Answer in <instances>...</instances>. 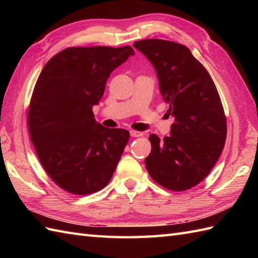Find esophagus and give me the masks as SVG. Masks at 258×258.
<instances>
[{
  "label": "esophagus",
  "instance_id": "esophagus-1",
  "mask_svg": "<svg viewBox=\"0 0 258 258\" xmlns=\"http://www.w3.org/2000/svg\"><path fill=\"white\" fill-rule=\"evenodd\" d=\"M130 134H131V136H132V138H140V136H142L141 132H138V131H133V130L131 131Z\"/></svg>",
  "mask_w": 258,
  "mask_h": 258
}]
</instances>
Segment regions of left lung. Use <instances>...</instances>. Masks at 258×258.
<instances>
[{"label": "left lung", "mask_w": 258, "mask_h": 258, "mask_svg": "<svg viewBox=\"0 0 258 258\" xmlns=\"http://www.w3.org/2000/svg\"><path fill=\"white\" fill-rule=\"evenodd\" d=\"M156 70L164 101L172 114L171 135L151 134L145 158L151 177L163 187L183 191L204 179L225 145L227 126L221 97L207 70L187 47L147 38L133 45Z\"/></svg>", "instance_id": "left-lung-1"}]
</instances>
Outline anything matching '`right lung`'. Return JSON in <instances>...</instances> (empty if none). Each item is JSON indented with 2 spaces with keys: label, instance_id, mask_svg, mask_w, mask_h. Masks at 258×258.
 <instances>
[{
  "label": "right lung",
  "instance_id": "add662e5",
  "mask_svg": "<svg viewBox=\"0 0 258 258\" xmlns=\"http://www.w3.org/2000/svg\"><path fill=\"white\" fill-rule=\"evenodd\" d=\"M133 54L128 45L68 47L38 76L27 112L31 141L48 176L69 193H95L113 176L130 133L104 127L92 108L111 73Z\"/></svg>",
  "mask_w": 258,
  "mask_h": 258
}]
</instances>
